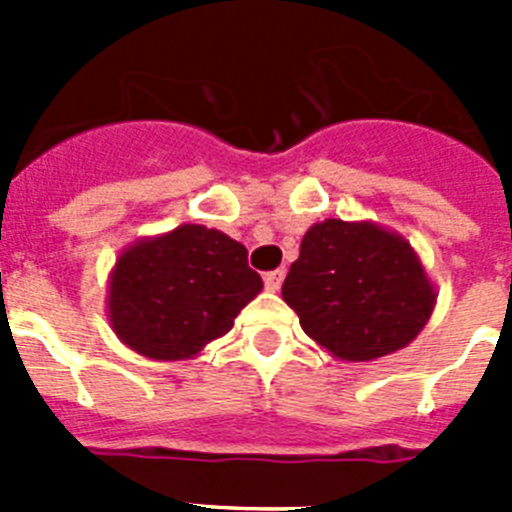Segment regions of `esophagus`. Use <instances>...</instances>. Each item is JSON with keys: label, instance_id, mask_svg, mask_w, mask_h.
<instances>
[{"label": "esophagus", "instance_id": "34e87169", "mask_svg": "<svg viewBox=\"0 0 512 512\" xmlns=\"http://www.w3.org/2000/svg\"><path fill=\"white\" fill-rule=\"evenodd\" d=\"M284 277H287V274H284V269L269 271V274H266V277H264V284H266V289H269V292H279V289H282V282H284Z\"/></svg>", "mask_w": 512, "mask_h": 512}]
</instances>
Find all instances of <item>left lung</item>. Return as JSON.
<instances>
[{
  "instance_id": "obj_1",
  "label": "left lung",
  "mask_w": 512,
  "mask_h": 512,
  "mask_svg": "<svg viewBox=\"0 0 512 512\" xmlns=\"http://www.w3.org/2000/svg\"><path fill=\"white\" fill-rule=\"evenodd\" d=\"M282 297L330 356L374 361L415 341L438 292L400 233L372 220L328 217L302 235Z\"/></svg>"
}]
</instances>
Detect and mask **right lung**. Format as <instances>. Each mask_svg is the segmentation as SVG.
I'll use <instances>...</instances> for the list:
<instances>
[{"label": "right lung", "mask_w": 512, "mask_h": 512, "mask_svg": "<svg viewBox=\"0 0 512 512\" xmlns=\"http://www.w3.org/2000/svg\"><path fill=\"white\" fill-rule=\"evenodd\" d=\"M264 282L230 235L184 223L122 248L107 279V320L130 351L184 361L233 328Z\"/></svg>", "instance_id": "right-lung-1"}]
</instances>
